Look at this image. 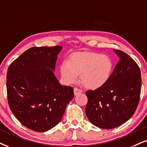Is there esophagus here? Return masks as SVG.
Wrapping results in <instances>:
<instances>
[{
	"label": "esophagus",
	"mask_w": 147,
	"mask_h": 147,
	"mask_svg": "<svg viewBox=\"0 0 147 147\" xmlns=\"http://www.w3.org/2000/svg\"><path fill=\"white\" fill-rule=\"evenodd\" d=\"M74 93H75V95H78V94L82 93V90L81 89L77 88V87H75L74 88Z\"/></svg>",
	"instance_id": "esophagus-1"
}]
</instances>
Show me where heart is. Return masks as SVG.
Listing matches in <instances>:
<instances>
[{
    "instance_id": "1",
    "label": "heart",
    "mask_w": 147,
    "mask_h": 147,
    "mask_svg": "<svg viewBox=\"0 0 147 147\" xmlns=\"http://www.w3.org/2000/svg\"><path fill=\"white\" fill-rule=\"evenodd\" d=\"M112 70L113 62L110 57L93 52L74 53L60 66L61 77L64 83H75L81 74V81L91 89L105 85Z\"/></svg>"
}]
</instances>
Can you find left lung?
Wrapping results in <instances>:
<instances>
[{"label": "left lung", "mask_w": 147, "mask_h": 147, "mask_svg": "<svg viewBox=\"0 0 147 147\" xmlns=\"http://www.w3.org/2000/svg\"><path fill=\"white\" fill-rule=\"evenodd\" d=\"M114 51L120 59L107 83L85 92L87 118L102 129H112L125 123L134 114L140 101V68L125 52Z\"/></svg>", "instance_id": "8db88e82"}]
</instances>
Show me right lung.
I'll return each instance as SVG.
<instances>
[{
  "label": "right lung",
  "mask_w": 147,
  "mask_h": 147,
  "mask_svg": "<svg viewBox=\"0 0 147 147\" xmlns=\"http://www.w3.org/2000/svg\"><path fill=\"white\" fill-rule=\"evenodd\" d=\"M61 46L33 47L9 65L7 93L9 108L22 125L44 132L62 119L74 97L73 88L60 85L52 70Z\"/></svg>",
  "instance_id": "right-lung-1"
}]
</instances>
